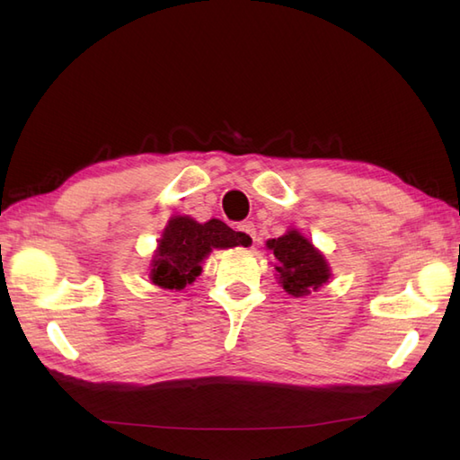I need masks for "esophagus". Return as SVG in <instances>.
Segmentation results:
<instances>
[{"label":"esophagus","instance_id":"34e87169","mask_svg":"<svg viewBox=\"0 0 460 460\" xmlns=\"http://www.w3.org/2000/svg\"><path fill=\"white\" fill-rule=\"evenodd\" d=\"M241 233H245V235L247 237H251L252 241H255L257 239V231H255V223H252V221H243L241 225H239V227H237Z\"/></svg>","mask_w":460,"mask_h":460}]
</instances>
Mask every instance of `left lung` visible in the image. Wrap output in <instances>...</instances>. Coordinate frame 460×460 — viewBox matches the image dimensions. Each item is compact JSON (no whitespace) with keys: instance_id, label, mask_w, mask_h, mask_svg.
Returning <instances> with one entry per match:
<instances>
[{"instance_id":"1","label":"left lung","mask_w":460,"mask_h":460,"mask_svg":"<svg viewBox=\"0 0 460 460\" xmlns=\"http://www.w3.org/2000/svg\"><path fill=\"white\" fill-rule=\"evenodd\" d=\"M267 247L277 259L279 285L290 296H306L330 280L332 272L326 257L296 229L287 231L279 239L267 241Z\"/></svg>"}]
</instances>
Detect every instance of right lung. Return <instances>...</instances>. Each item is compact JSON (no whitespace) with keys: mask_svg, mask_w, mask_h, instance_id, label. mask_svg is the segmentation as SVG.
Wrapping results in <instances>:
<instances>
[{"mask_svg":"<svg viewBox=\"0 0 460 460\" xmlns=\"http://www.w3.org/2000/svg\"><path fill=\"white\" fill-rule=\"evenodd\" d=\"M249 247L251 237L233 231L219 219L198 223L188 215H175L165 225L152 259L150 280L160 288L183 290L201 275V262L213 249Z\"/></svg>","mask_w":460,"mask_h":460,"instance_id":"add662e5","label":"right lung"}]
</instances>
